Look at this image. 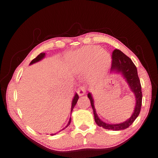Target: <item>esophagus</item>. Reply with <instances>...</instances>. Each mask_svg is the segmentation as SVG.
Wrapping results in <instances>:
<instances>
[{"label":"esophagus","instance_id":"obj_1","mask_svg":"<svg viewBox=\"0 0 158 158\" xmlns=\"http://www.w3.org/2000/svg\"><path fill=\"white\" fill-rule=\"evenodd\" d=\"M86 87L85 86H80V87L78 88V94L80 96H83L85 93H86Z\"/></svg>","mask_w":158,"mask_h":158}]
</instances>
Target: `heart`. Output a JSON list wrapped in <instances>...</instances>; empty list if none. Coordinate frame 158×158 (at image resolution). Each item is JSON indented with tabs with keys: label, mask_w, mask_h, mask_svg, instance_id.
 I'll return each instance as SVG.
<instances>
[{
	"label": "heart",
	"mask_w": 158,
	"mask_h": 158,
	"mask_svg": "<svg viewBox=\"0 0 158 158\" xmlns=\"http://www.w3.org/2000/svg\"><path fill=\"white\" fill-rule=\"evenodd\" d=\"M72 69L85 71L89 67V76L91 80H98L105 76L111 65V58L106 52L100 50L97 46H87L78 50L70 58Z\"/></svg>",
	"instance_id": "1"
}]
</instances>
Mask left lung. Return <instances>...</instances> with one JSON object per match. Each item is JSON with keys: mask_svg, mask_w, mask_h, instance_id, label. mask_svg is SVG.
Listing matches in <instances>:
<instances>
[{"mask_svg": "<svg viewBox=\"0 0 158 158\" xmlns=\"http://www.w3.org/2000/svg\"><path fill=\"white\" fill-rule=\"evenodd\" d=\"M112 63H111V71H115L116 72H121L126 79L127 83L129 84L131 91L134 93L136 100L135 109L133 111L132 115L129 120H126L123 123L120 124H107L104 123L98 118L96 114V109L94 107V100L92 98L91 94L89 93L87 96L91 102V107L94 111V119L96 123L98 126L102 127L105 129L113 130V131H120L125 129L129 126L131 125L138 118L139 114L142 106V87L140 84V80L139 79L138 75V71L135 65L133 63L131 59L129 58L120 50L115 49L112 53Z\"/></svg>", "mask_w": 158, "mask_h": 158, "instance_id": "8db88e82", "label": "left lung"}]
</instances>
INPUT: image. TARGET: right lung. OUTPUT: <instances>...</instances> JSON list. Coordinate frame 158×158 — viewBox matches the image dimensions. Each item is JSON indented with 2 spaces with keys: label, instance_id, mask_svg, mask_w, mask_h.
Here are the masks:
<instances>
[{
  "label": "right lung",
  "instance_id": "right-lung-1",
  "mask_svg": "<svg viewBox=\"0 0 158 158\" xmlns=\"http://www.w3.org/2000/svg\"><path fill=\"white\" fill-rule=\"evenodd\" d=\"M44 55H45V53H40L39 55H38L36 58H35L34 60H31V62H30V64H34V63H35V62H38V61H40V60H42V59L44 57ZM78 98H79V96H78V95L77 94H75V96H74V98H73V101H72V105H71V111H73V108H74V106H75V105H76V103H77V102H78ZM71 119L70 118L69 119V123H68V124H67V125L65 127L64 129H62V130H60V131H62V130H64V129H66V128L70 124V123H71ZM59 131V132H60ZM56 133H54V134H52V135H56Z\"/></svg>",
  "mask_w": 158,
  "mask_h": 158
}]
</instances>
